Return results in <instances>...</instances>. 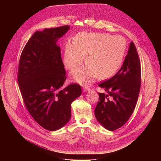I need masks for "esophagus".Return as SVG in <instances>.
I'll use <instances>...</instances> for the list:
<instances>
[{
  "instance_id": "34e87169",
  "label": "esophagus",
  "mask_w": 161,
  "mask_h": 161,
  "mask_svg": "<svg viewBox=\"0 0 161 161\" xmlns=\"http://www.w3.org/2000/svg\"><path fill=\"white\" fill-rule=\"evenodd\" d=\"M89 88L88 87H86V86H84V88H83V91L84 92H87L88 91H89Z\"/></svg>"
}]
</instances>
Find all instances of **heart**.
I'll return each mask as SVG.
<instances>
[{
	"mask_svg": "<svg viewBox=\"0 0 161 161\" xmlns=\"http://www.w3.org/2000/svg\"><path fill=\"white\" fill-rule=\"evenodd\" d=\"M75 42L66 43L63 57L64 66L69 70L78 68L86 54V66L75 69L72 78L82 85L89 84L98 76L100 79L110 77L121 66L126 43L121 36L107 33H80Z\"/></svg>",
	"mask_w": 161,
	"mask_h": 161,
	"instance_id": "1",
	"label": "heart"
}]
</instances>
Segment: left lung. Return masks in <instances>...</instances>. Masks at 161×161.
Segmentation results:
<instances>
[{"mask_svg":"<svg viewBox=\"0 0 161 161\" xmlns=\"http://www.w3.org/2000/svg\"><path fill=\"white\" fill-rule=\"evenodd\" d=\"M141 72L137 49L131 42L121 69L98 85L107 93H98L95 115L105 129L112 131L121 128L132 115L140 91Z\"/></svg>","mask_w":161,"mask_h":161,"instance_id":"1","label":"left lung"}]
</instances>
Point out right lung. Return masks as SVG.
Segmentation results:
<instances>
[{
  "label": "right lung",
  "mask_w": 161,
  "mask_h": 161,
  "mask_svg": "<svg viewBox=\"0 0 161 161\" xmlns=\"http://www.w3.org/2000/svg\"><path fill=\"white\" fill-rule=\"evenodd\" d=\"M68 25L36 31L22 52L18 84L29 114L43 128L56 131L71 116V103L81 93L80 86L62 87L66 70L56 42L68 30Z\"/></svg>",
  "instance_id": "right-lung-1"
}]
</instances>
